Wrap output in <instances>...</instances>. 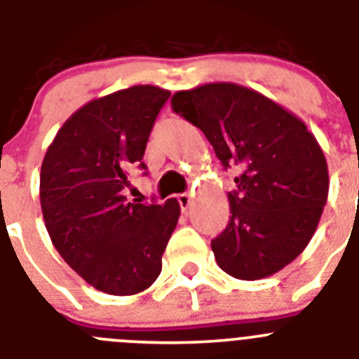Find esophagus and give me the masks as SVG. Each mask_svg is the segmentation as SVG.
<instances>
[{
    "mask_svg": "<svg viewBox=\"0 0 359 359\" xmlns=\"http://www.w3.org/2000/svg\"><path fill=\"white\" fill-rule=\"evenodd\" d=\"M191 198H193V195H191V193H180V195L177 196V200H179V203H180V209L187 210V207L191 205Z\"/></svg>",
    "mask_w": 359,
    "mask_h": 359,
    "instance_id": "obj_1",
    "label": "esophagus"
}]
</instances>
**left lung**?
Instances as JSON below:
<instances>
[{
	"mask_svg": "<svg viewBox=\"0 0 359 359\" xmlns=\"http://www.w3.org/2000/svg\"><path fill=\"white\" fill-rule=\"evenodd\" d=\"M172 108L205 134L225 170L241 172L229 193V225L210 243L217 266L239 280L283 269L310 243L327 200L316 136L280 104L236 83L177 92Z\"/></svg>",
	"mask_w": 359,
	"mask_h": 359,
	"instance_id": "left-lung-1",
	"label": "left lung"
}]
</instances>
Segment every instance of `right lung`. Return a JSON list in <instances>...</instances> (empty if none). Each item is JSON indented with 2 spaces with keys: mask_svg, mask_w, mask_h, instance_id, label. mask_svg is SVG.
Here are the masks:
<instances>
[{
  "mask_svg": "<svg viewBox=\"0 0 359 359\" xmlns=\"http://www.w3.org/2000/svg\"><path fill=\"white\" fill-rule=\"evenodd\" d=\"M170 92L138 85L90 100L62 126L40 170V205L53 244L86 283L113 296L157 280L180 207L129 202L127 173L138 164Z\"/></svg>",
  "mask_w": 359,
  "mask_h": 359,
  "instance_id": "add662e5",
  "label": "right lung"
}]
</instances>
